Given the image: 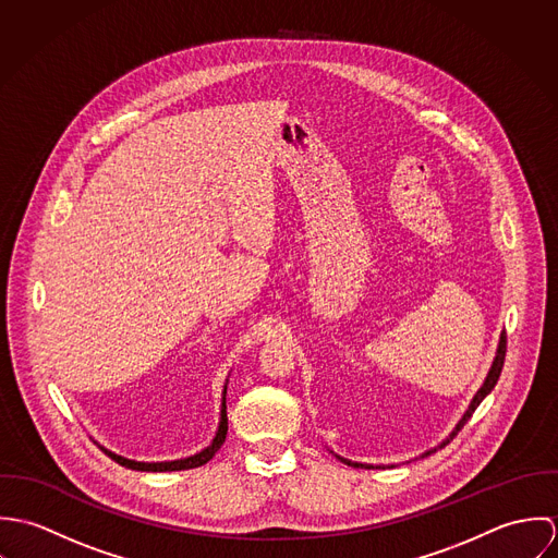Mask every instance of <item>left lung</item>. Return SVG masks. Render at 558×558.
Listing matches in <instances>:
<instances>
[{"instance_id": "left-lung-1", "label": "left lung", "mask_w": 558, "mask_h": 558, "mask_svg": "<svg viewBox=\"0 0 558 558\" xmlns=\"http://www.w3.org/2000/svg\"><path fill=\"white\" fill-rule=\"evenodd\" d=\"M505 352H507V337H505V332L500 335V341H498V350H496V356H494V363H492V367H489V372H487V378H485V383H483V387L478 389L477 396L473 398L471 401V405H469V410L464 412V416L460 418V423L456 425V429L451 432V436L447 438V440H442L440 442V447H445L464 425H466V421L473 416V412L477 410L478 403L485 399V396L496 387V383H498V376H500V372H502V363H505ZM436 449H429V451H425L423 456H429V453H434ZM339 458V456H337ZM343 464H348V466H354V469H374L372 464H361V462H350V460H345V458H339Z\"/></svg>"}]
</instances>
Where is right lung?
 Returning <instances> with one entry per match:
<instances>
[{
    "label": "right lung",
    "mask_w": 558,
    "mask_h": 558,
    "mask_svg": "<svg viewBox=\"0 0 558 558\" xmlns=\"http://www.w3.org/2000/svg\"><path fill=\"white\" fill-rule=\"evenodd\" d=\"M226 393H228V387L223 389V401H221V418H219V429L213 438V442L202 449L199 453L191 456V458H182V460H173V462H135V460H129V458H122V456H116L113 451L100 447L105 451V456H109L113 462H118L120 466L124 469H131V471H142V473H169V471H189V469H197L202 464H206L208 460H213V456L221 449V445L226 442V434H228V410H226Z\"/></svg>",
    "instance_id": "obj_1"
}]
</instances>
